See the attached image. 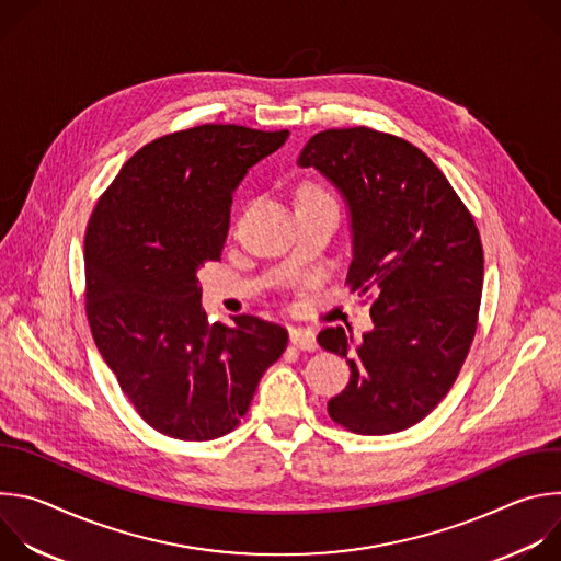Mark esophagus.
<instances>
[{
    "label": "esophagus",
    "instance_id": "obj_1",
    "mask_svg": "<svg viewBox=\"0 0 561 561\" xmlns=\"http://www.w3.org/2000/svg\"><path fill=\"white\" fill-rule=\"evenodd\" d=\"M290 342L299 351H317V340L310 329H301V327L290 329Z\"/></svg>",
    "mask_w": 561,
    "mask_h": 561
}]
</instances>
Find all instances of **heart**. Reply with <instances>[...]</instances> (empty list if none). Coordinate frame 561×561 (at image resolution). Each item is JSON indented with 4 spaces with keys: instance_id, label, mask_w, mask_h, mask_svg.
<instances>
[{
    "instance_id": "b5f03b06",
    "label": "heart",
    "mask_w": 561,
    "mask_h": 561,
    "mask_svg": "<svg viewBox=\"0 0 561 561\" xmlns=\"http://www.w3.org/2000/svg\"><path fill=\"white\" fill-rule=\"evenodd\" d=\"M301 195H306V197H331L322 186H317V184H304L301 191H299V197Z\"/></svg>"
}]
</instances>
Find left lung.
Here are the masks:
<instances>
[{
    "label": "left lung",
    "instance_id": "left-lung-1",
    "mask_svg": "<svg viewBox=\"0 0 561 561\" xmlns=\"http://www.w3.org/2000/svg\"><path fill=\"white\" fill-rule=\"evenodd\" d=\"M297 164L346 199V284L373 297V329L359 344L342 327L317 335L351 366L329 415L357 435L407 431L446 397L477 331L484 251L474 219L428 154L402 137L329 128L308 139Z\"/></svg>",
    "mask_w": 561,
    "mask_h": 561
}]
</instances>
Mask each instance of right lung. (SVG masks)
<instances>
[{"label":"right lung","mask_w":561,"mask_h":561,"mask_svg":"<svg viewBox=\"0 0 561 561\" xmlns=\"http://www.w3.org/2000/svg\"><path fill=\"white\" fill-rule=\"evenodd\" d=\"M288 130L204 124L139 148L100 197L84 237L93 340L139 417L208 442L230 433L288 331L255 314L208 324L199 268L226 242L232 193Z\"/></svg>","instance_id":"add662e5"}]
</instances>
